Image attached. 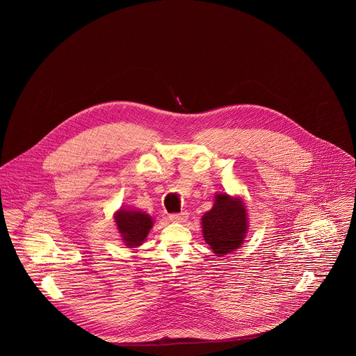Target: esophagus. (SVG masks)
I'll return each instance as SVG.
<instances>
[{
  "mask_svg": "<svg viewBox=\"0 0 356 356\" xmlns=\"http://www.w3.org/2000/svg\"><path fill=\"white\" fill-rule=\"evenodd\" d=\"M168 219H170L171 222H177V223H184V222H186V219H188V212L171 213V215L168 216Z\"/></svg>",
  "mask_w": 356,
  "mask_h": 356,
  "instance_id": "obj_1",
  "label": "esophagus"
}]
</instances>
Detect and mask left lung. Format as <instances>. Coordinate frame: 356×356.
Wrapping results in <instances>:
<instances>
[{
	"instance_id": "8db88e82",
	"label": "left lung",
	"mask_w": 356,
	"mask_h": 356,
	"mask_svg": "<svg viewBox=\"0 0 356 356\" xmlns=\"http://www.w3.org/2000/svg\"><path fill=\"white\" fill-rule=\"evenodd\" d=\"M203 237L216 256L241 247L248 232V215L240 197L216 193L212 208L202 218Z\"/></svg>"
}]
</instances>
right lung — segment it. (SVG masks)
<instances>
[{
	"mask_svg": "<svg viewBox=\"0 0 356 356\" xmlns=\"http://www.w3.org/2000/svg\"><path fill=\"white\" fill-rule=\"evenodd\" d=\"M115 222L126 247H140L152 229L153 219L143 211L120 208L115 213Z\"/></svg>",
	"mask_w": 356,
	"mask_h": 356,
	"instance_id": "1",
	"label": "right lung"
}]
</instances>
